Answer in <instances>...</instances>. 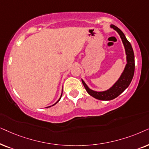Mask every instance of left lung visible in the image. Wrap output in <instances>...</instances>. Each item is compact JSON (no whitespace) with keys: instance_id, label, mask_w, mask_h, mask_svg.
<instances>
[{"instance_id":"left-lung-1","label":"left lung","mask_w":149,"mask_h":149,"mask_svg":"<svg viewBox=\"0 0 149 149\" xmlns=\"http://www.w3.org/2000/svg\"><path fill=\"white\" fill-rule=\"evenodd\" d=\"M110 27L115 30L119 34L120 38L122 39L123 43L125 49L127 64L124 69V71H123L120 78L114 83V85L111 88L105 91L98 92V91L91 90L82 79V84L84 85L87 93L97 100L102 101H110L114 100V98L117 97L120 94H121L130 84L133 77H134L135 70L134 53L132 45H131L130 41L126 39L124 33L118 27L113 24H111Z\"/></svg>"}]
</instances>
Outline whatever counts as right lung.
<instances>
[{"mask_svg": "<svg viewBox=\"0 0 149 149\" xmlns=\"http://www.w3.org/2000/svg\"><path fill=\"white\" fill-rule=\"evenodd\" d=\"M62 94H63V92H62V93H61V97H60V98H59V100H58V101H57V102H56V103H55V104H53V105H52V106H54V105H55V104H57V103H58V102H59V101H60V100H61V97H62ZM49 107H51V106H48V107H47V108H49Z\"/></svg>", "mask_w": 149, "mask_h": 149, "instance_id": "right-lung-1", "label": "right lung"}]
</instances>
